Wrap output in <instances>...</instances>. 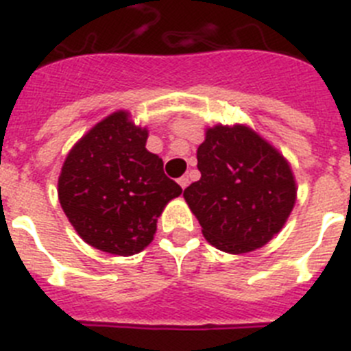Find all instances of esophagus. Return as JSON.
<instances>
[{
	"label": "esophagus",
	"instance_id": "34e87169",
	"mask_svg": "<svg viewBox=\"0 0 351 351\" xmlns=\"http://www.w3.org/2000/svg\"><path fill=\"white\" fill-rule=\"evenodd\" d=\"M178 182L181 184L182 189H186V188H188V184H189V178H188V176H182V178H179Z\"/></svg>",
	"mask_w": 351,
	"mask_h": 351
}]
</instances>
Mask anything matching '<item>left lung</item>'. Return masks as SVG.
<instances>
[{
    "label": "left lung",
    "mask_w": 351,
    "mask_h": 351,
    "mask_svg": "<svg viewBox=\"0 0 351 351\" xmlns=\"http://www.w3.org/2000/svg\"><path fill=\"white\" fill-rule=\"evenodd\" d=\"M200 181L184 189L205 239L230 254L250 252L282 230L295 202L291 167L243 125L208 128L197 151Z\"/></svg>",
    "instance_id": "8db88e82"
}]
</instances>
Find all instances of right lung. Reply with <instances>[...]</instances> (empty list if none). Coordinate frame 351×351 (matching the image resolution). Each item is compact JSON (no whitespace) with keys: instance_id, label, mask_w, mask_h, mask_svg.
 Masks as SVG:
<instances>
[{"instance_id":"add662e5","label":"right lung","mask_w":351,"mask_h":351,"mask_svg":"<svg viewBox=\"0 0 351 351\" xmlns=\"http://www.w3.org/2000/svg\"><path fill=\"white\" fill-rule=\"evenodd\" d=\"M147 130L118 111L69 151L59 178V200L69 223L95 249L132 256L149 245L156 217L182 188L146 149Z\"/></svg>"}]
</instances>
